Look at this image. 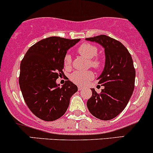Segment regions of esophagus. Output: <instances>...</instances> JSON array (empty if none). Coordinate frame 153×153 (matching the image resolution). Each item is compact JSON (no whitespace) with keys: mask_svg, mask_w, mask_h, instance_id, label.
I'll list each match as a JSON object with an SVG mask.
<instances>
[{"mask_svg":"<svg viewBox=\"0 0 153 153\" xmlns=\"http://www.w3.org/2000/svg\"><path fill=\"white\" fill-rule=\"evenodd\" d=\"M83 87L82 86H78V91H81V90H83Z\"/></svg>","mask_w":153,"mask_h":153,"instance_id":"1","label":"esophagus"}]
</instances>
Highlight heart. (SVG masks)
I'll list each match as a JSON object with an SVG mask.
<instances>
[{"label":"heart","instance_id":"obj_1","mask_svg":"<svg viewBox=\"0 0 153 153\" xmlns=\"http://www.w3.org/2000/svg\"><path fill=\"white\" fill-rule=\"evenodd\" d=\"M78 52L80 55L88 59L89 66L96 70H100L103 65V62L100 58L97 56L98 54V48L95 45L91 43H82L78 47ZM64 66L65 68H70L72 64V57L70 54L66 53L63 59ZM94 78V73L91 71L80 72L75 71L70 75V80L74 83L79 85H84L88 82Z\"/></svg>","mask_w":153,"mask_h":153}]
</instances>
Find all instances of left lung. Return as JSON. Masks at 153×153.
Here are the masks:
<instances>
[{
    "label": "left lung",
    "mask_w": 153,
    "mask_h": 153,
    "mask_svg": "<svg viewBox=\"0 0 153 153\" xmlns=\"http://www.w3.org/2000/svg\"><path fill=\"white\" fill-rule=\"evenodd\" d=\"M85 40L101 45L105 53V68L97 78L105 88L100 94L91 88L87 107L97 118L111 120L123 111L133 94L136 76L133 59L128 49L110 37L100 35Z\"/></svg>",
    "instance_id": "obj_1"
}]
</instances>
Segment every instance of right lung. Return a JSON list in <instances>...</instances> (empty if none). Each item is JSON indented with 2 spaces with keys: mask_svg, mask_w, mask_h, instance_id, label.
Returning a JSON list of instances; mask_svg holds the SVG:
<instances>
[{
  "mask_svg": "<svg viewBox=\"0 0 153 153\" xmlns=\"http://www.w3.org/2000/svg\"><path fill=\"white\" fill-rule=\"evenodd\" d=\"M80 39L49 37L28 49L20 65L19 83L25 103L36 116L53 121L68 110L78 87L69 79L62 87L56 83L63 73L64 56Z\"/></svg>",
  "mask_w": 153,
  "mask_h": 153,
  "instance_id": "add662e5",
  "label": "right lung"
}]
</instances>
